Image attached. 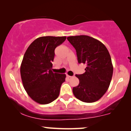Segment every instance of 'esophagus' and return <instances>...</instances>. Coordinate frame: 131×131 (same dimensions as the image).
I'll list each match as a JSON object with an SVG mask.
<instances>
[{
    "label": "esophagus",
    "instance_id": "34e87169",
    "mask_svg": "<svg viewBox=\"0 0 131 131\" xmlns=\"http://www.w3.org/2000/svg\"><path fill=\"white\" fill-rule=\"evenodd\" d=\"M67 78H71V76H69V75H68V74H67Z\"/></svg>",
    "mask_w": 131,
    "mask_h": 131
}]
</instances>
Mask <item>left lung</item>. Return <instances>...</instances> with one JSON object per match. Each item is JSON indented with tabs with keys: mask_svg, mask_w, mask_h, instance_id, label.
I'll use <instances>...</instances> for the list:
<instances>
[{
	"mask_svg": "<svg viewBox=\"0 0 131 131\" xmlns=\"http://www.w3.org/2000/svg\"><path fill=\"white\" fill-rule=\"evenodd\" d=\"M67 40L76 49L79 63L86 65L83 74H76L79 84L73 88V94L85 103L98 101L107 92L113 72L108 51L103 43L88 36H70Z\"/></svg>",
	"mask_w": 131,
	"mask_h": 131,
	"instance_id": "obj_1",
	"label": "left lung"
}]
</instances>
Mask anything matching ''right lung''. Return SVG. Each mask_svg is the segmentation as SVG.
<instances>
[{
	"mask_svg": "<svg viewBox=\"0 0 131 131\" xmlns=\"http://www.w3.org/2000/svg\"><path fill=\"white\" fill-rule=\"evenodd\" d=\"M66 39V36L40 37L30 45L24 53L20 67L23 86L28 96L40 104L56 100L66 80L65 74L52 71L55 49Z\"/></svg>",
	"mask_w": 131,
	"mask_h": 131,
	"instance_id": "right-lung-1",
	"label": "right lung"
}]
</instances>
